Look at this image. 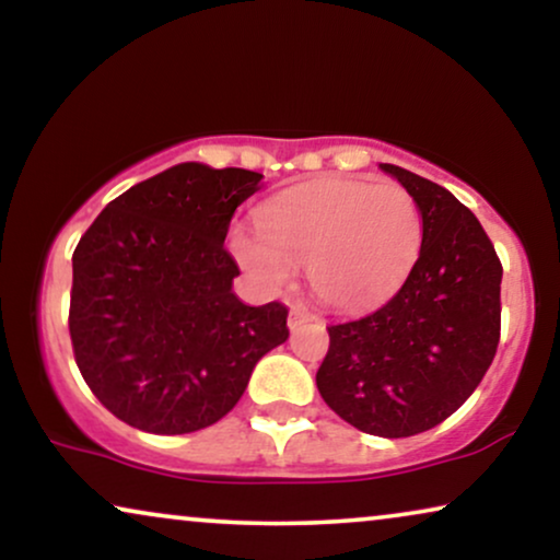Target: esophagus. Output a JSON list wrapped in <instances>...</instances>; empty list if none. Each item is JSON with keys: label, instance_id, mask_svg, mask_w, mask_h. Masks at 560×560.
Segmentation results:
<instances>
[{"label": "esophagus", "instance_id": "esophagus-1", "mask_svg": "<svg viewBox=\"0 0 560 560\" xmlns=\"http://www.w3.org/2000/svg\"><path fill=\"white\" fill-rule=\"evenodd\" d=\"M316 316H313V313L305 308L303 303H295L293 308H290V318H288V326H290V331H298V328L301 326H305L308 324V320H313Z\"/></svg>", "mask_w": 560, "mask_h": 560}]
</instances>
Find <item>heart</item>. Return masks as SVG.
Returning <instances> with one entry per match:
<instances>
[{
	"instance_id": "1",
	"label": "heart",
	"mask_w": 560,
	"mask_h": 560,
	"mask_svg": "<svg viewBox=\"0 0 560 560\" xmlns=\"http://www.w3.org/2000/svg\"><path fill=\"white\" fill-rule=\"evenodd\" d=\"M257 232L232 236L244 270L282 285L290 265H305L320 301L354 311L385 301L408 278L423 244V213L397 183L320 178L270 198Z\"/></svg>"
}]
</instances>
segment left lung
Returning <instances> with one entry per match:
<instances>
[{
	"instance_id": "obj_1",
	"label": "left lung",
	"mask_w": 560,
	"mask_h": 560,
	"mask_svg": "<svg viewBox=\"0 0 560 560\" xmlns=\"http://www.w3.org/2000/svg\"><path fill=\"white\" fill-rule=\"evenodd\" d=\"M423 213V244L400 290L328 326L318 393L382 439L431 431L469 400L500 343L502 262L479 219L439 183L382 163Z\"/></svg>"
}]
</instances>
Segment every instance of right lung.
<instances>
[{"label":"right lung","instance_id":"add662e5","mask_svg":"<svg viewBox=\"0 0 560 560\" xmlns=\"http://www.w3.org/2000/svg\"><path fill=\"white\" fill-rule=\"evenodd\" d=\"M262 175L180 163L98 213L73 252L68 331L75 364L112 416L158 435L213 425L288 339L278 301L244 305L224 249Z\"/></svg>","mask_w":560,"mask_h":560}]
</instances>
